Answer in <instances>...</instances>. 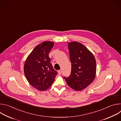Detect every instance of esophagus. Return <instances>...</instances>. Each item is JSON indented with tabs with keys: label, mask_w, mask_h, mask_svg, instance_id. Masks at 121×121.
I'll return each mask as SVG.
<instances>
[{
	"label": "esophagus",
	"mask_w": 121,
	"mask_h": 121,
	"mask_svg": "<svg viewBox=\"0 0 121 121\" xmlns=\"http://www.w3.org/2000/svg\"><path fill=\"white\" fill-rule=\"evenodd\" d=\"M57 72H58V74L60 75V74H61V70H58Z\"/></svg>",
	"instance_id": "esophagus-1"
}]
</instances>
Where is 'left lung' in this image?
<instances>
[{
	"label": "left lung",
	"instance_id": "8db88e82",
	"mask_svg": "<svg viewBox=\"0 0 121 121\" xmlns=\"http://www.w3.org/2000/svg\"><path fill=\"white\" fill-rule=\"evenodd\" d=\"M71 63V72L64 77L67 84L75 91H81L94 80L96 62L93 54L83 44L76 41L68 43Z\"/></svg>",
	"mask_w": 121,
	"mask_h": 121
}]
</instances>
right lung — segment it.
I'll list each match as a JSON object with an SVG mask.
<instances>
[{
	"label": "right lung",
	"mask_w": 121,
	"mask_h": 121,
	"mask_svg": "<svg viewBox=\"0 0 121 121\" xmlns=\"http://www.w3.org/2000/svg\"><path fill=\"white\" fill-rule=\"evenodd\" d=\"M54 45L53 42L41 43L33 49L25 61V77L33 87L40 91L48 90L57 74L49 57V53Z\"/></svg>",
	"instance_id": "add662e5"
}]
</instances>
